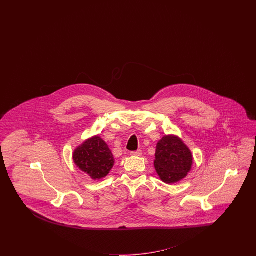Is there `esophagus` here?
I'll return each instance as SVG.
<instances>
[{
    "label": "esophagus",
    "instance_id": "34e87169",
    "mask_svg": "<svg viewBox=\"0 0 256 256\" xmlns=\"http://www.w3.org/2000/svg\"><path fill=\"white\" fill-rule=\"evenodd\" d=\"M130 156H142V150L132 151V152H130Z\"/></svg>",
    "mask_w": 256,
    "mask_h": 256
}]
</instances>
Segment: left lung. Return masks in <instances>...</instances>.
<instances>
[{
	"label": "left lung",
	"mask_w": 256,
	"mask_h": 256,
	"mask_svg": "<svg viewBox=\"0 0 256 256\" xmlns=\"http://www.w3.org/2000/svg\"><path fill=\"white\" fill-rule=\"evenodd\" d=\"M155 156L156 174L166 184H174L185 178L194 164L192 151L176 135H165L158 140Z\"/></svg>",
	"instance_id": "left-lung-1"
}]
</instances>
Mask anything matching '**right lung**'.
Instances as JSON below:
<instances>
[{"mask_svg": "<svg viewBox=\"0 0 256 256\" xmlns=\"http://www.w3.org/2000/svg\"><path fill=\"white\" fill-rule=\"evenodd\" d=\"M73 162L94 180L107 176L114 165L112 151L98 135L86 140L74 150Z\"/></svg>", "mask_w": 256, "mask_h": 256, "instance_id": "obj_1", "label": "right lung"}]
</instances>
